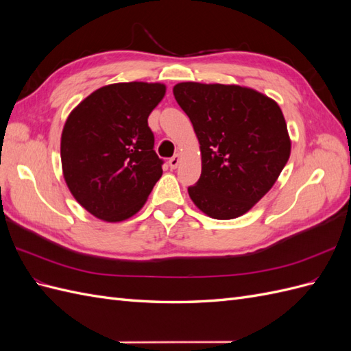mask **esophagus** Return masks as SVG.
Listing matches in <instances>:
<instances>
[{"mask_svg": "<svg viewBox=\"0 0 351 351\" xmlns=\"http://www.w3.org/2000/svg\"><path fill=\"white\" fill-rule=\"evenodd\" d=\"M180 161H182V158H180V155L177 154V155H174L173 158H169V161H168V164H169V167H171V168L174 169V168H177V167H178Z\"/></svg>", "mask_w": 351, "mask_h": 351, "instance_id": "obj_1", "label": "esophagus"}]
</instances>
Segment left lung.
<instances>
[{
  "label": "left lung",
  "instance_id": "obj_1",
  "mask_svg": "<svg viewBox=\"0 0 351 351\" xmlns=\"http://www.w3.org/2000/svg\"><path fill=\"white\" fill-rule=\"evenodd\" d=\"M173 92L200 145L202 173L189 187L190 199L215 219L246 214L269 192L290 158L280 105L239 84L183 82Z\"/></svg>",
  "mask_w": 351,
  "mask_h": 351
}]
</instances>
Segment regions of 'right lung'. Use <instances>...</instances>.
Here are the masks:
<instances>
[{
    "mask_svg": "<svg viewBox=\"0 0 351 351\" xmlns=\"http://www.w3.org/2000/svg\"><path fill=\"white\" fill-rule=\"evenodd\" d=\"M165 84L112 83L92 92L67 117L61 134L62 176L93 217L120 222L146 204L162 176L147 117Z\"/></svg>",
    "mask_w": 351,
    "mask_h": 351,
    "instance_id": "obj_1",
    "label": "right lung"
}]
</instances>
